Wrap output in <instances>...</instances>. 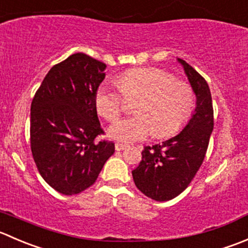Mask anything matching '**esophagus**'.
<instances>
[{
    "instance_id": "1",
    "label": "esophagus",
    "mask_w": 248,
    "mask_h": 248,
    "mask_svg": "<svg viewBox=\"0 0 248 248\" xmlns=\"http://www.w3.org/2000/svg\"><path fill=\"white\" fill-rule=\"evenodd\" d=\"M126 148H127L126 144H122V143L115 144V149H116V151H122V150H124Z\"/></svg>"
}]
</instances>
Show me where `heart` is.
Listing matches in <instances>:
<instances>
[{
	"instance_id": "b5f03b06",
	"label": "heart",
	"mask_w": 248,
	"mask_h": 248,
	"mask_svg": "<svg viewBox=\"0 0 248 248\" xmlns=\"http://www.w3.org/2000/svg\"><path fill=\"white\" fill-rule=\"evenodd\" d=\"M117 85L120 90L103 83L94 100L98 114L108 121H114L124 111V97L138 100L136 116L120 120L108 129L110 138L122 143L141 140L151 133L156 138L172 136L186 124L195 105L190 85L174 80L162 69H131L120 75Z\"/></svg>"
}]
</instances>
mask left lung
Returning a JSON list of instances; mask_svg holds the SVG:
<instances>
[{
  "label": "left lung",
  "mask_w": 248,
  "mask_h": 248,
  "mask_svg": "<svg viewBox=\"0 0 248 248\" xmlns=\"http://www.w3.org/2000/svg\"><path fill=\"white\" fill-rule=\"evenodd\" d=\"M196 97L194 114L184 128L172 138L145 146L141 161L132 170L134 184L155 201L174 199L188 188L202 165L213 131V107L205 78L186 62L177 58Z\"/></svg>",
  "instance_id": "obj_1"
}]
</instances>
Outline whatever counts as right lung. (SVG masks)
Returning a JSON list of instances; mask_svg holds the SVG:
<instances>
[{
    "instance_id": "1",
    "label": "right lung",
    "mask_w": 248,
    "mask_h": 248,
    "mask_svg": "<svg viewBox=\"0 0 248 248\" xmlns=\"http://www.w3.org/2000/svg\"><path fill=\"white\" fill-rule=\"evenodd\" d=\"M107 65L85 53H75L53 66L31 103L30 143L37 170L48 185L75 195L94 184L108 158L111 141L103 133L95 92Z\"/></svg>"
}]
</instances>
